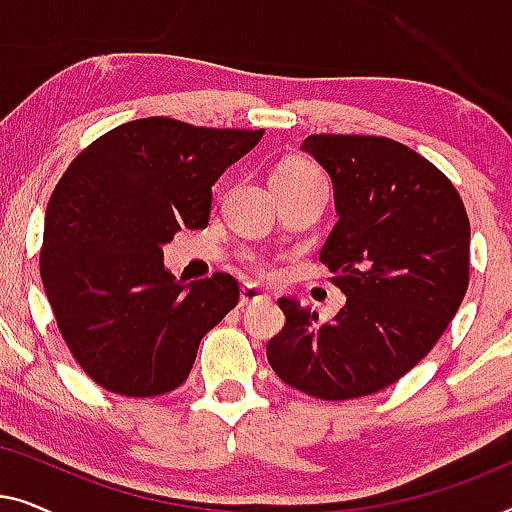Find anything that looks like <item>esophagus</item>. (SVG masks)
<instances>
[{"mask_svg":"<svg viewBox=\"0 0 512 512\" xmlns=\"http://www.w3.org/2000/svg\"><path fill=\"white\" fill-rule=\"evenodd\" d=\"M261 300H268V293H265L263 289H258L256 284H244L242 286V293H240V305L242 307L261 303Z\"/></svg>","mask_w":512,"mask_h":512,"instance_id":"obj_1","label":"esophagus"}]
</instances>
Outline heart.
I'll list each match as a JSON object with an SVG mask.
<instances>
[{"label": "heart", "mask_w": 512, "mask_h": 512, "mask_svg": "<svg viewBox=\"0 0 512 512\" xmlns=\"http://www.w3.org/2000/svg\"><path fill=\"white\" fill-rule=\"evenodd\" d=\"M310 177H321L319 170L314 165L307 163V160H289V163L279 165L272 179H310ZM261 272H268L265 268H258Z\"/></svg>", "instance_id": "1"}]
</instances>
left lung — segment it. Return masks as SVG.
<instances>
[{"mask_svg":"<svg viewBox=\"0 0 512 512\" xmlns=\"http://www.w3.org/2000/svg\"><path fill=\"white\" fill-rule=\"evenodd\" d=\"M300 149L333 181L338 223L319 258L347 303L321 324L296 298H279L286 324L265 352L279 380L307 396H370L415 368L457 314L466 207L436 165L394 139L310 135Z\"/></svg>","mask_w":512,"mask_h":512,"instance_id":"obj_1","label":"left lung"}]
</instances>
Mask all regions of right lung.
Masks as SVG:
<instances>
[{"label":"right lung","instance_id":"right-lung-1","mask_svg":"<svg viewBox=\"0 0 512 512\" xmlns=\"http://www.w3.org/2000/svg\"><path fill=\"white\" fill-rule=\"evenodd\" d=\"M263 130L151 116L118 125L72 160L46 209L39 268L69 352L121 396L177 389L205 333L240 300L235 277L184 284L163 244L207 228L212 186Z\"/></svg>","mask_w":512,"mask_h":512}]
</instances>
